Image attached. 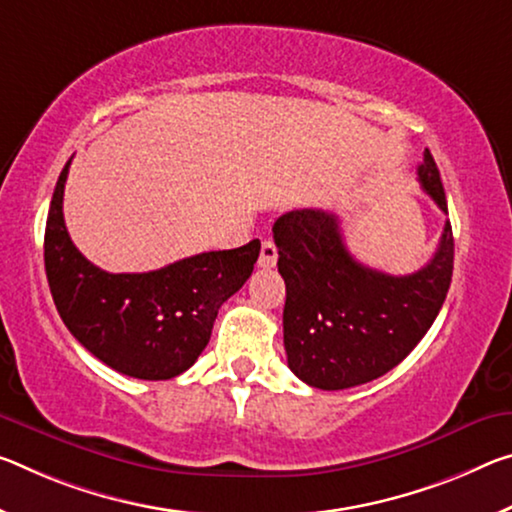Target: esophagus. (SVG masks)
<instances>
[{"label": "esophagus", "instance_id": "obj_1", "mask_svg": "<svg viewBox=\"0 0 512 512\" xmlns=\"http://www.w3.org/2000/svg\"><path fill=\"white\" fill-rule=\"evenodd\" d=\"M275 262H278V248H275V243L271 239H264L262 241V250H259V269H273Z\"/></svg>", "mask_w": 512, "mask_h": 512}]
</instances>
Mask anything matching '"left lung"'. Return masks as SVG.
<instances>
[{
    "instance_id": "1",
    "label": "left lung",
    "mask_w": 512,
    "mask_h": 512,
    "mask_svg": "<svg viewBox=\"0 0 512 512\" xmlns=\"http://www.w3.org/2000/svg\"><path fill=\"white\" fill-rule=\"evenodd\" d=\"M419 184L446 212L444 186L431 150ZM278 271L285 278L287 364L316 389H348L376 380L405 360L440 314L453 275V232H444L424 269L389 275L348 253L339 218L294 209L273 225Z\"/></svg>"
}]
</instances>
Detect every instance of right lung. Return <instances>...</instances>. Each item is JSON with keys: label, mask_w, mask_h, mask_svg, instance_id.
<instances>
[{"label": "right lung", "mask_w": 512, "mask_h": 512, "mask_svg": "<svg viewBox=\"0 0 512 512\" xmlns=\"http://www.w3.org/2000/svg\"><path fill=\"white\" fill-rule=\"evenodd\" d=\"M68 168L56 182L45 225V273L72 337L107 367L141 380H168L198 360L216 314L243 287L259 239L212 250L148 273H107L79 253L63 221Z\"/></svg>", "instance_id": "obj_1"}]
</instances>
